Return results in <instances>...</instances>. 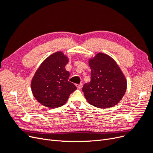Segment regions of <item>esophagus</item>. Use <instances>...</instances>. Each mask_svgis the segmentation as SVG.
I'll return each mask as SVG.
<instances>
[{"label":"esophagus","mask_w":153,"mask_h":153,"mask_svg":"<svg viewBox=\"0 0 153 153\" xmlns=\"http://www.w3.org/2000/svg\"><path fill=\"white\" fill-rule=\"evenodd\" d=\"M76 87L78 88V89H82V84H76Z\"/></svg>","instance_id":"obj_1"}]
</instances>
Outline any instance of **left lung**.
<instances>
[{"label": "left lung", "instance_id": "obj_1", "mask_svg": "<svg viewBox=\"0 0 153 153\" xmlns=\"http://www.w3.org/2000/svg\"><path fill=\"white\" fill-rule=\"evenodd\" d=\"M91 82L82 87L86 100L100 108H108L121 100L127 83L123 73L114 60L99 53L89 60Z\"/></svg>", "mask_w": 153, "mask_h": 153}]
</instances>
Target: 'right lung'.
<instances>
[{"label": "right lung", "instance_id": "add662e5", "mask_svg": "<svg viewBox=\"0 0 153 153\" xmlns=\"http://www.w3.org/2000/svg\"><path fill=\"white\" fill-rule=\"evenodd\" d=\"M68 58L61 52L46 59L36 71L31 82L35 98L43 105L55 108L66 103L72 92L76 89L69 82V73L65 69Z\"/></svg>", "mask_w": 153, "mask_h": 153}]
</instances>
